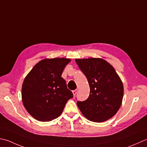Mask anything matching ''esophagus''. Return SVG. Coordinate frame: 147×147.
<instances>
[{
	"label": "esophagus",
	"mask_w": 147,
	"mask_h": 147,
	"mask_svg": "<svg viewBox=\"0 0 147 147\" xmlns=\"http://www.w3.org/2000/svg\"><path fill=\"white\" fill-rule=\"evenodd\" d=\"M77 92H78V89H76V90H74V91H72L73 94H74V96H75L76 95V94L77 93Z\"/></svg>",
	"instance_id": "esophagus-1"
}]
</instances>
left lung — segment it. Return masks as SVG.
<instances>
[{
  "instance_id": "left-lung-1",
  "label": "left lung",
  "mask_w": 147,
  "mask_h": 147,
  "mask_svg": "<svg viewBox=\"0 0 147 147\" xmlns=\"http://www.w3.org/2000/svg\"><path fill=\"white\" fill-rule=\"evenodd\" d=\"M90 87L88 98L77 106L86 119L102 122L112 118L121 105L124 94L122 80L114 68L101 58L76 59Z\"/></svg>"
}]
</instances>
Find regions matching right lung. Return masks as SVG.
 Instances as JSON below:
<instances>
[{
  "label": "right lung",
  "mask_w": 147,
  "mask_h": 147,
  "mask_svg": "<svg viewBox=\"0 0 147 147\" xmlns=\"http://www.w3.org/2000/svg\"><path fill=\"white\" fill-rule=\"evenodd\" d=\"M70 59H44L36 64L24 79L22 89L24 107L33 117L47 122L61 115L72 92L61 77Z\"/></svg>",
  "instance_id": "add662e5"
}]
</instances>
